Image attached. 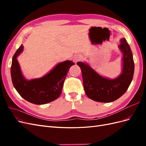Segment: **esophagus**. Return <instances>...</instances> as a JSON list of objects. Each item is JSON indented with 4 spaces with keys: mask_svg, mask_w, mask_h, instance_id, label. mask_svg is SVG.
Returning a JSON list of instances; mask_svg holds the SVG:
<instances>
[{
    "mask_svg": "<svg viewBox=\"0 0 146 146\" xmlns=\"http://www.w3.org/2000/svg\"><path fill=\"white\" fill-rule=\"evenodd\" d=\"M82 58V56L80 55H75L73 58V60H74V62L75 63H76L77 62H78V61H80Z\"/></svg>",
    "mask_w": 146,
    "mask_h": 146,
    "instance_id": "obj_1",
    "label": "esophagus"
}]
</instances>
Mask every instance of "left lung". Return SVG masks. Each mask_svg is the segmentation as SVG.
<instances>
[{
	"label": "left lung",
	"instance_id": "8db88e82",
	"mask_svg": "<svg viewBox=\"0 0 146 146\" xmlns=\"http://www.w3.org/2000/svg\"><path fill=\"white\" fill-rule=\"evenodd\" d=\"M119 47L123 54L122 71L114 79L100 76L90 65L77 62L82 70L83 87L90 99L99 102H111L125 93L132 81L135 64L133 54L125 38L121 39Z\"/></svg>",
	"mask_w": 146,
	"mask_h": 146
}]
</instances>
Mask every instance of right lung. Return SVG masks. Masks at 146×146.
<instances>
[{"mask_svg":"<svg viewBox=\"0 0 146 146\" xmlns=\"http://www.w3.org/2000/svg\"><path fill=\"white\" fill-rule=\"evenodd\" d=\"M23 51L22 44L13 56L11 66V80L16 91L25 100L36 105L46 104L58 98L69 69L75 63L69 60L61 62L46 76L27 80L22 74L17 60Z\"/></svg>","mask_w":146,"mask_h":146,"instance_id":"obj_1","label":"right lung"}]
</instances>
